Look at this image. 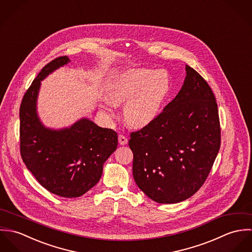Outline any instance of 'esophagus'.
<instances>
[{
  "label": "esophagus",
  "mask_w": 252,
  "mask_h": 252,
  "mask_svg": "<svg viewBox=\"0 0 252 252\" xmlns=\"http://www.w3.org/2000/svg\"><path fill=\"white\" fill-rule=\"evenodd\" d=\"M118 142H119V144L124 145V144H128V139L124 135H119L118 136Z\"/></svg>",
  "instance_id": "1"
}]
</instances>
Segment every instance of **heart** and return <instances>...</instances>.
Returning a JSON list of instances; mask_svg holds the SVG:
<instances>
[{
    "label": "heart",
    "instance_id": "heart-1",
    "mask_svg": "<svg viewBox=\"0 0 252 252\" xmlns=\"http://www.w3.org/2000/svg\"><path fill=\"white\" fill-rule=\"evenodd\" d=\"M170 90L171 78L166 71L133 69L112 83L108 94L116 103L129 99L123 110L125 120L133 127H144L158 116Z\"/></svg>",
    "mask_w": 252,
    "mask_h": 252
}]
</instances>
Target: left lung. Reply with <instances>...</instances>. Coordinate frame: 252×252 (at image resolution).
Here are the masks:
<instances>
[{
  "mask_svg": "<svg viewBox=\"0 0 252 252\" xmlns=\"http://www.w3.org/2000/svg\"><path fill=\"white\" fill-rule=\"evenodd\" d=\"M185 69L176 98L152 122L130 134L134 180L160 204L193 196L209 177L220 147L215 94L199 72L187 65Z\"/></svg>",
  "mask_w": 252,
  "mask_h": 252,
  "instance_id": "1",
  "label": "left lung"
}]
</instances>
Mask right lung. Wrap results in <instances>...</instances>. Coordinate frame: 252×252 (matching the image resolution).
<instances>
[{
    "label": "right lung",
    "mask_w": 252,
    "mask_h": 252,
    "mask_svg": "<svg viewBox=\"0 0 252 252\" xmlns=\"http://www.w3.org/2000/svg\"><path fill=\"white\" fill-rule=\"evenodd\" d=\"M60 56L46 64L25 92L19 109L20 154L27 169L49 192L75 198L94 187L103 165L117 147L115 131L83 118L71 128H44L36 112L37 92L47 74L69 62Z\"/></svg>",
    "instance_id": "add662e5"
}]
</instances>
